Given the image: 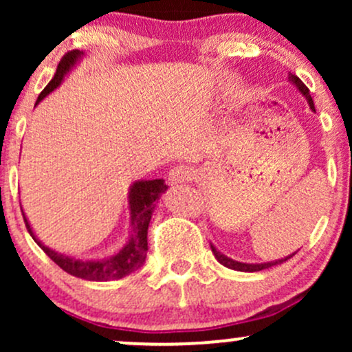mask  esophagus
Returning <instances> with one entry per match:
<instances>
[{"label": "esophagus", "mask_w": 352, "mask_h": 352, "mask_svg": "<svg viewBox=\"0 0 352 352\" xmlns=\"http://www.w3.org/2000/svg\"><path fill=\"white\" fill-rule=\"evenodd\" d=\"M193 175H195V170L192 167H188V165H177V167L170 168V172H168V184H184V182L192 180Z\"/></svg>", "instance_id": "esophagus-1"}]
</instances>
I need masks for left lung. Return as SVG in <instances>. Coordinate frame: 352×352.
I'll return each mask as SVG.
<instances>
[{
  "label": "left lung",
  "instance_id": "1",
  "mask_svg": "<svg viewBox=\"0 0 352 352\" xmlns=\"http://www.w3.org/2000/svg\"><path fill=\"white\" fill-rule=\"evenodd\" d=\"M288 80H289V82L293 84L294 87L298 89V91H300V94L302 96V98H305L306 100H308V104H309V109H311V111L316 112V111H314V104H313V99H311L309 89L306 87L305 84H302V80H301L300 78H298V76H294V74H288ZM210 246H212V252H213V254H215V258L218 260V263L223 265V266H227V268H230V270H235V272H245V273L261 272V270L270 268V266L281 265L283 261L289 260V258H292V256H294V254H296V252H294V253H292V254H288V256L280 258V260H274V261H265V263H243V261H236V260H233V258H228L227 254H223L221 252H218L217 246L213 245V243H210Z\"/></svg>",
  "mask_w": 352,
  "mask_h": 352
}]
</instances>
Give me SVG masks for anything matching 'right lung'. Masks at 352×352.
I'll list each match as a JSON object with an SVG mask.
<instances>
[{"mask_svg":"<svg viewBox=\"0 0 352 352\" xmlns=\"http://www.w3.org/2000/svg\"><path fill=\"white\" fill-rule=\"evenodd\" d=\"M84 52L82 51H71L60 59L56 69L54 78L50 80L44 91L39 94L36 106L41 100L50 96L52 91H56L66 76L74 69L76 66L82 60ZM167 192V185L164 184L162 179L155 180H135L129 187L127 193V204H129V215H131V232H129L127 241L119 252H116L111 256L98 258V260H80V258L71 256V254H64L56 252V250L50 248L36 236L31 227L30 220L24 215V221L30 235L38 243L39 248L43 250L47 256L54 261L59 268L64 272L72 274L76 278H82L87 281H111V280H120V278L127 276V274L137 272L145 263V256H147V230L153 210H155L157 201H159L160 195Z\"/></svg>","mask_w":352,"mask_h":352,"instance_id":"obj_1","label":"right lung"}]
</instances>
